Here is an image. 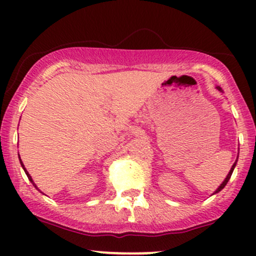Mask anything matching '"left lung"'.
I'll use <instances>...</instances> for the list:
<instances>
[{
  "instance_id": "8db88e82",
  "label": "left lung",
  "mask_w": 256,
  "mask_h": 256,
  "mask_svg": "<svg viewBox=\"0 0 256 256\" xmlns=\"http://www.w3.org/2000/svg\"><path fill=\"white\" fill-rule=\"evenodd\" d=\"M216 89H218L219 91H222V88H220V86H216ZM237 158H238V156H237ZM236 164H237V160H236V161H234V165H232V167H231V170H230V172H228V176H226V178L224 179V182H222V184H220V186L218 188V189H216V192H214V194H216V192H222V189H224V188H225V185H226V184H228V180H230V178H231V174H232V172H234V166H236Z\"/></svg>"
}]
</instances>
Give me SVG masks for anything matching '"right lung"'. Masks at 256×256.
<instances>
[{
    "mask_svg": "<svg viewBox=\"0 0 256 256\" xmlns=\"http://www.w3.org/2000/svg\"><path fill=\"white\" fill-rule=\"evenodd\" d=\"M19 160H20V164H22V168H24V171H25V173H26V176H28V180H30L31 182V183L32 184H34V188H36V189H38V188L36 186V184H34V180H32V178H31V176L30 174H28V171H26V168H25V166H24V164H22V158H20V155H19ZM38 190H40V189H38Z\"/></svg>",
    "mask_w": 256,
    "mask_h": 256,
    "instance_id": "right-lung-1",
    "label": "right lung"
}]
</instances>
